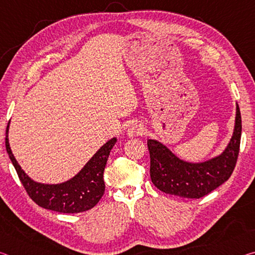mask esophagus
I'll return each instance as SVG.
<instances>
[{"label": "esophagus", "mask_w": 255, "mask_h": 255, "mask_svg": "<svg viewBox=\"0 0 255 255\" xmlns=\"http://www.w3.org/2000/svg\"><path fill=\"white\" fill-rule=\"evenodd\" d=\"M145 132V128L143 125H141L140 123H132L131 126L128 128L127 130V135L129 137H136V136H141L144 135Z\"/></svg>", "instance_id": "1"}]
</instances>
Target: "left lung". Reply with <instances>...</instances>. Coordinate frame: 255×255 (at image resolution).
Returning a JSON list of instances; mask_svg holds the SVG:
<instances>
[{
	"instance_id": "8db88e82",
	"label": "left lung",
	"mask_w": 255,
	"mask_h": 255,
	"mask_svg": "<svg viewBox=\"0 0 255 255\" xmlns=\"http://www.w3.org/2000/svg\"><path fill=\"white\" fill-rule=\"evenodd\" d=\"M242 119L236 106L235 127L225 150L206 162L190 163L178 156L159 141L148 139L150 180L161 191L189 199L208 195L230 179L239 157Z\"/></svg>"
}]
</instances>
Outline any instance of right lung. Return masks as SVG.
<instances>
[{"label":"right lung","instance_id":"add662e5","mask_svg":"<svg viewBox=\"0 0 255 255\" xmlns=\"http://www.w3.org/2000/svg\"><path fill=\"white\" fill-rule=\"evenodd\" d=\"M7 132L8 125L5 136V147L8 157L13 164L25 191L38 206L58 213L76 214L93 208L101 199L106 189L103 172L117 138L114 137L107 141L85 164L83 169L72 179L58 184H45L31 180L21 169L14 155L12 154Z\"/></svg>","mask_w":255,"mask_h":255}]
</instances>
